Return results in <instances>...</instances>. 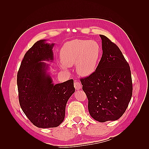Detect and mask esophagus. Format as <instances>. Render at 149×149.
Masks as SVG:
<instances>
[{
    "mask_svg": "<svg viewBox=\"0 0 149 149\" xmlns=\"http://www.w3.org/2000/svg\"><path fill=\"white\" fill-rule=\"evenodd\" d=\"M74 86L76 90H79V89L81 88V84L79 82H74Z\"/></svg>",
    "mask_w": 149,
    "mask_h": 149,
    "instance_id": "34e87169",
    "label": "esophagus"
}]
</instances>
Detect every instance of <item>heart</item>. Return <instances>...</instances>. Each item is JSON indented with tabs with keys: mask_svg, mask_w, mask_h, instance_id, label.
Returning <instances> with one entry per match:
<instances>
[{
	"mask_svg": "<svg viewBox=\"0 0 149 149\" xmlns=\"http://www.w3.org/2000/svg\"><path fill=\"white\" fill-rule=\"evenodd\" d=\"M101 53L100 45L94 40H71L66 42L60 49V67L67 70L68 66L76 64L79 75L89 76L96 70Z\"/></svg>",
	"mask_w": 149,
	"mask_h": 149,
	"instance_id": "b5f03b06",
	"label": "heart"
}]
</instances>
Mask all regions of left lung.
I'll list each match as a JSON object with an SVG mask.
<instances>
[{"label": "left lung", "mask_w": 149, "mask_h": 149, "mask_svg": "<svg viewBox=\"0 0 149 149\" xmlns=\"http://www.w3.org/2000/svg\"><path fill=\"white\" fill-rule=\"evenodd\" d=\"M102 55L96 71L80 79L88 100V111L100 123L124 114L132 95L130 66L119 47L100 35Z\"/></svg>", "instance_id": "obj_1"}]
</instances>
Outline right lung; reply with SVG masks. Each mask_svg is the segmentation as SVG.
<instances>
[{"mask_svg": "<svg viewBox=\"0 0 149 149\" xmlns=\"http://www.w3.org/2000/svg\"><path fill=\"white\" fill-rule=\"evenodd\" d=\"M41 40L25 54L17 73L20 106L34 125L58 127L63 121L67 101L75 89L73 79L54 84L43 61L53 60L54 43Z\"/></svg>", "mask_w": 149, "mask_h": 149, "instance_id": "1", "label": "right lung"}]
</instances>
